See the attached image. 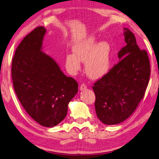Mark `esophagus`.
<instances>
[{"label": "esophagus", "instance_id": "obj_1", "mask_svg": "<svg viewBox=\"0 0 159 159\" xmlns=\"http://www.w3.org/2000/svg\"><path fill=\"white\" fill-rule=\"evenodd\" d=\"M85 89H87V86H86V85H85L84 83H83V84L80 85V90L83 91V90H84Z\"/></svg>", "mask_w": 159, "mask_h": 159}]
</instances>
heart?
Segmentation results:
<instances>
[{
  "label": "heart",
  "mask_w": 159,
  "mask_h": 159,
  "mask_svg": "<svg viewBox=\"0 0 159 159\" xmlns=\"http://www.w3.org/2000/svg\"><path fill=\"white\" fill-rule=\"evenodd\" d=\"M73 54L67 55L66 65L71 74H76L85 63V72L92 79H98L108 73L111 66V48L106 41L89 36L75 43Z\"/></svg>",
  "instance_id": "obj_1"
}]
</instances>
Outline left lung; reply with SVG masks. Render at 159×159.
<instances>
[{
  "instance_id": "obj_1",
  "label": "left lung",
  "mask_w": 159,
  "mask_h": 159,
  "mask_svg": "<svg viewBox=\"0 0 159 159\" xmlns=\"http://www.w3.org/2000/svg\"><path fill=\"white\" fill-rule=\"evenodd\" d=\"M124 29L126 45L118 52L119 61L93 87L95 111L100 121L116 125L133 114L144 98L149 83L150 64L133 32Z\"/></svg>"
}]
</instances>
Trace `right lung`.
Returning a JSON list of instances; mask_svg holds the SVG:
<instances>
[{"label":"right lung","instance_id":"obj_1","mask_svg":"<svg viewBox=\"0 0 159 159\" xmlns=\"http://www.w3.org/2000/svg\"><path fill=\"white\" fill-rule=\"evenodd\" d=\"M45 34L46 29L39 26L18 45L12 61V78L16 95L27 114L40 125L52 128L65 118L79 85L43 52Z\"/></svg>","mask_w":159,"mask_h":159}]
</instances>
